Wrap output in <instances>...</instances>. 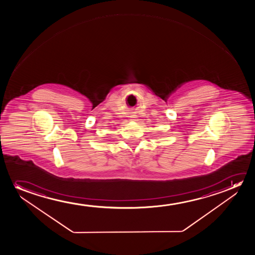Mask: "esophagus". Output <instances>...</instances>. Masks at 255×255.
I'll use <instances>...</instances> for the list:
<instances>
[{"instance_id": "esophagus-1", "label": "esophagus", "mask_w": 255, "mask_h": 255, "mask_svg": "<svg viewBox=\"0 0 255 255\" xmlns=\"http://www.w3.org/2000/svg\"><path fill=\"white\" fill-rule=\"evenodd\" d=\"M136 115H134V114H133V115L130 116V120H134V121H135V120H136Z\"/></svg>"}]
</instances>
